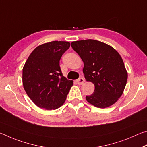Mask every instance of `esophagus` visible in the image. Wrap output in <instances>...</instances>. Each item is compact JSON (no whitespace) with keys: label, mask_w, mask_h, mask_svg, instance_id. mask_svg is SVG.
I'll use <instances>...</instances> for the list:
<instances>
[{"label":"esophagus","mask_w":147,"mask_h":147,"mask_svg":"<svg viewBox=\"0 0 147 147\" xmlns=\"http://www.w3.org/2000/svg\"><path fill=\"white\" fill-rule=\"evenodd\" d=\"M77 83L79 84H82L84 83V79L83 78H80L77 80Z\"/></svg>","instance_id":"34e87169"}]
</instances>
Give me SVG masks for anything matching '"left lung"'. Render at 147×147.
I'll return each mask as SVG.
<instances>
[{
    "mask_svg": "<svg viewBox=\"0 0 147 147\" xmlns=\"http://www.w3.org/2000/svg\"><path fill=\"white\" fill-rule=\"evenodd\" d=\"M71 46L83 61L86 80L95 85L94 93L86 96L87 101L98 108L114 104L123 94L128 78L119 53L112 46L93 39L74 41Z\"/></svg>",
    "mask_w": 147,
    "mask_h": 147,
    "instance_id": "1",
    "label": "left lung"
}]
</instances>
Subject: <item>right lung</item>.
I'll use <instances>...</instances> for the list:
<instances>
[{
  "instance_id": "obj_1",
  "label": "right lung",
  "mask_w": 147,
  "mask_h": 147,
  "mask_svg": "<svg viewBox=\"0 0 147 147\" xmlns=\"http://www.w3.org/2000/svg\"><path fill=\"white\" fill-rule=\"evenodd\" d=\"M70 46L65 41H52L37 46L22 69L23 86L37 107L55 110L63 105L73 85L62 74L59 61Z\"/></svg>"
}]
</instances>
